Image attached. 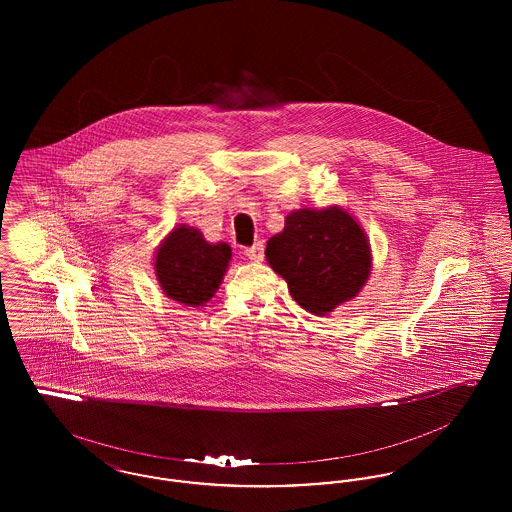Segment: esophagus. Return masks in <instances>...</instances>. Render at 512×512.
Returning <instances> with one entry per match:
<instances>
[{"instance_id": "34e87169", "label": "esophagus", "mask_w": 512, "mask_h": 512, "mask_svg": "<svg viewBox=\"0 0 512 512\" xmlns=\"http://www.w3.org/2000/svg\"><path fill=\"white\" fill-rule=\"evenodd\" d=\"M263 255H265V245L261 244V242H257L253 247H247V249H245V257L251 259V261H255V263L263 261Z\"/></svg>"}]
</instances>
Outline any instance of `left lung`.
<instances>
[{
  "label": "left lung",
  "instance_id": "left-lung-1",
  "mask_svg": "<svg viewBox=\"0 0 512 512\" xmlns=\"http://www.w3.org/2000/svg\"><path fill=\"white\" fill-rule=\"evenodd\" d=\"M265 255L293 299L317 317L355 299L372 270L365 228L340 205L295 209L268 240Z\"/></svg>",
  "mask_w": 512,
  "mask_h": 512
}]
</instances>
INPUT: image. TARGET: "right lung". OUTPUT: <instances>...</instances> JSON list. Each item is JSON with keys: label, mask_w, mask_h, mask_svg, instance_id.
<instances>
[{"label": "right lung", "mask_w": 512, "mask_h": 512, "mask_svg": "<svg viewBox=\"0 0 512 512\" xmlns=\"http://www.w3.org/2000/svg\"><path fill=\"white\" fill-rule=\"evenodd\" d=\"M230 259V245L211 244L199 228L178 224L157 247L153 270L169 299L195 309L217 293Z\"/></svg>", "instance_id": "right-lung-1"}]
</instances>
